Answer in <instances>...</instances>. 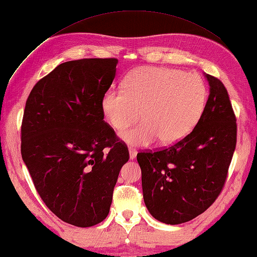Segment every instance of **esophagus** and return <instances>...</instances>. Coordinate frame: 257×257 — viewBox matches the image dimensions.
I'll return each mask as SVG.
<instances>
[{
	"label": "esophagus",
	"mask_w": 257,
	"mask_h": 257,
	"mask_svg": "<svg viewBox=\"0 0 257 257\" xmlns=\"http://www.w3.org/2000/svg\"><path fill=\"white\" fill-rule=\"evenodd\" d=\"M129 157L130 159H135L136 157H137V151H136L135 149H129Z\"/></svg>",
	"instance_id": "34e87169"
}]
</instances>
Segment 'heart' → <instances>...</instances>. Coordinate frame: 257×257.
Returning <instances> with one entry per match:
<instances>
[{"mask_svg": "<svg viewBox=\"0 0 257 257\" xmlns=\"http://www.w3.org/2000/svg\"><path fill=\"white\" fill-rule=\"evenodd\" d=\"M207 97L199 75L167 67H143L124 79L123 88H109L101 97V110L116 130L145 121L120 134L125 144L146 147L160 139L178 143L192 132L203 113Z\"/></svg>", "mask_w": 257, "mask_h": 257, "instance_id": "b5f03b06", "label": "heart"}]
</instances>
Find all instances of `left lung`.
<instances>
[{
	"instance_id": "left-lung-1",
	"label": "left lung",
	"mask_w": 257,
	"mask_h": 257,
	"mask_svg": "<svg viewBox=\"0 0 257 257\" xmlns=\"http://www.w3.org/2000/svg\"><path fill=\"white\" fill-rule=\"evenodd\" d=\"M210 95L194 129L179 143L139 152L144 201L156 220L181 224L203 213L224 185L236 146V119L220 79L204 74Z\"/></svg>"
}]
</instances>
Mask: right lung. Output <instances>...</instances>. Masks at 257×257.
<instances>
[{
	"label": "right lung",
	"instance_id": "right-lung-1",
	"mask_svg": "<svg viewBox=\"0 0 257 257\" xmlns=\"http://www.w3.org/2000/svg\"><path fill=\"white\" fill-rule=\"evenodd\" d=\"M117 64L116 58L63 63L26 100L22 158L46 206L75 226L106 219L120 169L129 160L101 110Z\"/></svg>",
	"mask_w": 257,
	"mask_h": 257
}]
</instances>
